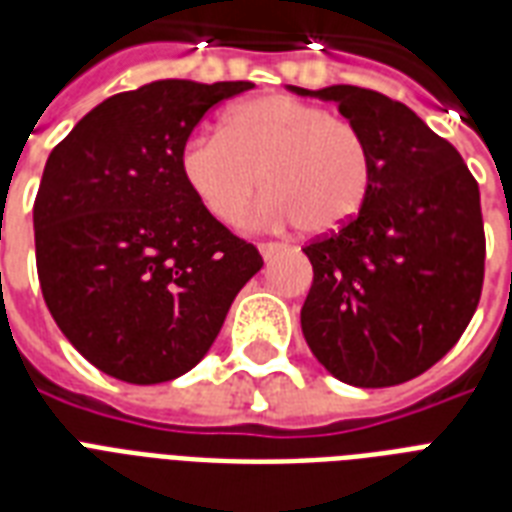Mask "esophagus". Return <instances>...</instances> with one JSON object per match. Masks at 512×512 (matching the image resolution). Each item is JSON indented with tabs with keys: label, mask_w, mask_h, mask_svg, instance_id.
<instances>
[{
	"label": "esophagus",
	"mask_w": 512,
	"mask_h": 512,
	"mask_svg": "<svg viewBox=\"0 0 512 512\" xmlns=\"http://www.w3.org/2000/svg\"><path fill=\"white\" fill-rule=\"evenodd\" d=\"M284 249H287V244H281V241H263V244H260V252H263L265 260H271L273 255H279Z\"/></svg>",
	"instance_id": "34e87169"
}]
</instances>
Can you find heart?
Returning <instances> with one entry per match:
<instances>
[{
    "label": "heart",
    "instance_id": "obj_1",
    "mask_svg": "<svg viewBox=\"0 0 512 512\" xmlns=\"http://www.w3.org/2000/svg\"><path fill=\"white\" fill-rule=\"evenodd\" d=\"M180 172L209 215L236 223L260 191L257 217L329 233L353 220L372 191L374 156L364 130L292 95L233 106L223 132L199 130L180 148Z\"/></svg>",
    "mask_w": 512,
    "mask_h": 512
}]
</instances>
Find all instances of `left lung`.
<instances>
[{"label":"left lung","mask_w":512,"mask_h":512,"mask_svg":"<svg viewBox=\"0 0 512 512\" xmlns=\"http://www.w3.org/2000/svg\"><path fill=\"white\" fill-rule=\"evenodd\" d=\"M335 100L372 146V191L353 220L305 244L313 265L300 324L337 380L388 388L457 345L481 300L486 236L476 177L412 108L353 84Z\"/></svg>","instance_id":"1"}]
</instances>
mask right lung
I'll return each instance as SVG.
<instances>
[{
    "label": "right lung",
    "instance_id": "add662e5",
    "mask_svg": "<svg viewBox=\"0 0 512 512\" xmlns=\"http://www.w3.org/2000/svg\"><path fill=\"white\" fill-rule=\"evenodd\" d=\"M252 87L162 79L119 92L44 164L34 201L44 303L116 380L154 385L193 369L263 268L255 244L209 215L180 172V148L209 108Z\"/></svg>",
    "mask_w": 512,
    "mask_h": 512
}]
</instances>
